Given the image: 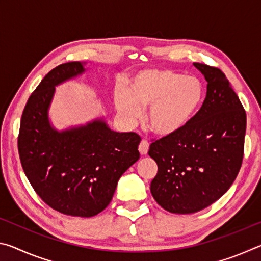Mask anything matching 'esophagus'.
Masks as SVG:
<instances>
[{
  "label": "esophagus",
  "mask_w": 261,
  "mask_h": 261,
  "mask_svg": "<svg viewBox=\"0 0 261 261\" xmlns=\"http://www.w3.org/2000/svg\"><path fill=\"white\" fill-rule=\"evenodd\" d=\"M148 148H149V143H148V141L145 140V139L141 140L140 144H139V147H138L141 155H145V154H147Z\"/></svg>",
  "instance_id": "obj_1"
}]
</instances>
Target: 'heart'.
<instances>
[{
  "label": "heart",
  "mask_w": 261,
  "mask_h": 261,
  "mask_svg": "<svg viewBox=\"0 0 261 261\" xmlns=\"http://www.w3.org/2000/svg\"><path fill=\"white\" fill-rule=\"evenodd\" d=\"M204 99V86L194 76L168 69L143 70L131 79L127 91L118 88L114 100L127 122L148 108L147 124L153 134L171 137L183 131L196 116Z\"/></svg>",
  "instance_id": "1"
}]
</instances>
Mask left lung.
Here are the masks:
<instances>
[{
  "instance_id": "8db88e82",
  "label": "left lung",
  "mask_w": 261,
  "mask_h": 261,
  "mask_svg": "<svg viewBox=\"0 0 261 261\" xmlns=\"http://www.w3.org/2000/svg\"><path fill=\"white\" fill-rule=\"evenodd\" d=\"M193 65L207 82L204 103L183 131L155 140L148 151L158 165L152 196L175 214L196 213L222 197L244 155L246 114L226 74L202 63Z\"/></svg>"
}]
</instances>
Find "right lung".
Masks as SVG:
<instances>
[{
	"label": "right lung",
	"instance_id": "add662e5",
	"mask_svg": "<svg viewBox=\"0 0 261 261\" xmlns=\"http://www.w3.org/2000/svg\"><path fill=\"white\" fill-rule=\"evenodd\" d=\"M84 72V63L68 62L46 74L21 115L18 152L26 177L48 206L91 218L112 201L118 179L139 159L141 139L113 131L102 118L63 131L50 124L55 86Z\"/></svg>",
	"mask_w": 261,
	"mask_h": 261
}]
</instances>
